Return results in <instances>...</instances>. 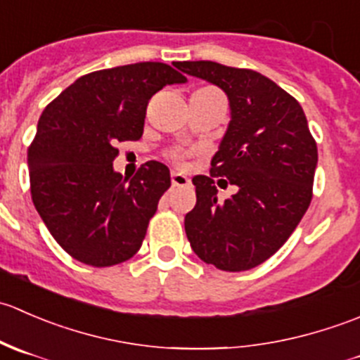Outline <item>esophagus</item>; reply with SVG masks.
<instances>
[{
  "label": "esophagus",
  "mask_w": 360,
  "mask_h": 360,
  "mask_svg": "<svg viewBox=\"0 0 360 360\" xmlns=\"http://www.w3.org/2000/svg\"><path fill=\"white\" fill-rule=\"evenodd\" d=\"M170 181H172V186H188V184H190V179H188L184 174L179 172L170 174Z\"/></svg>",
  "instance_id": "1"
}]
</instances>
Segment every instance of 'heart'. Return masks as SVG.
Listing matches in <instances>:
<instances>
[{"label": "heart", "instance_id": "b5f03b06", "mask_svg": "<svg viewBox=\"0 0 360 360\" xmlns=\"http://www.w3.org/2000/svg\"><path fill=\"white\" fill-rule=\"evenodd\" d=\"M167 157L172 160L174 163H177V165H181V163H183L184 160L190 157V151L183 150V148H174V150H170L169 153H167Z\"/></svg>", "mask_w": 360, "mask_h": 360}]
</instances>
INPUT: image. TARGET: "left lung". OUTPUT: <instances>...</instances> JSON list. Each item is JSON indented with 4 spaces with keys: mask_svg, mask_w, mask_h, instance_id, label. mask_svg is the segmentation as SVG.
Returning <instances> with one entry per match:
<instances>
[{
    "mask_svg": "<svg viewBox=\"0 0 360 360\" xmlns=\"http://www.w3.org/2000/svg\"><path fill=\"white\" fill-rule=\"evenodd\" d=\"M226 92L231 122L210 162L195 176L197 205L184 217L191 249L224 271L264 263L288 242L310 205L317 143L291 94L252 69L193 60L177 66ZM239 191L217 202L213 177Z\"/></svg>",
    "mask_w": 360,
    "mask_h": 360,
    "instance_id": "1",
    "label": "left lung"
}]
</instances>
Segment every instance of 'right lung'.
Here are the masks:
<instances>
[{"label":"right lung","mask_w":360,"mask_h":360,"mask_svg":"<svg viewBox=\"0 0 360 360\" xmlns=\"http://www.w3.org/2000/svg\"><path fill=\"white\" fill-rule=\"evenodd\" d=\"M184 82L163 63L101 69L76 79L41 112L27 150L31 197L71 257L103 268L141 249L170 172L151 160L127 183L112 170L116 144L139 141L151 97Z\"/></svg>","instance_id":"add662e5"}]
</instances>
